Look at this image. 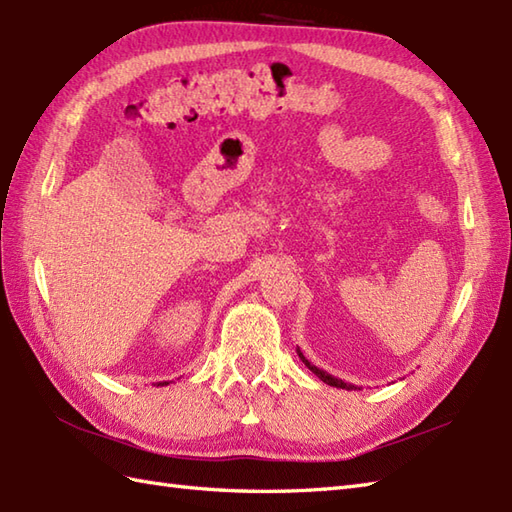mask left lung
I'll return each mask as SVG.
<instances>
[{"mask_svg": "<svg viewBox=\"0 0 512 512\" xmlns=\"http://www.w3.org/2000/svg\"><path fill=\"white\" fill-rule=\"evenodd\" d=\"M297 354H299V358L303 361V365H306L312 374H317L323 383H328L330 387H339V389H361V387H356V385H350V383H345V380H341V378H336V376H332V374H328V372H323V369H319L317 365H312L306 356H303V352L299 350L297 347Z\"/></svg>", "mask_w": 512, "mask_h": 512, "instance_id": "obj_1", "label": "left lung"}]
</instances>
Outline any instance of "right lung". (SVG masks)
<instances>
[{
  "mask_svg": "<svg viewBox=\"0 0 512 512\" xmlns=\"http://www.w3.org/2000/svg\"><path fill=\"white\" fill-rule=\"evenodd\" d=\"M158 385H160V387H162V385H169V380H162V383H158Z\"/></svg>",
  "mask_w": 512,
  "mask_h": 512,
  "instance_id": "add662e5",
  "label": "right lung"
}]
</instances>
